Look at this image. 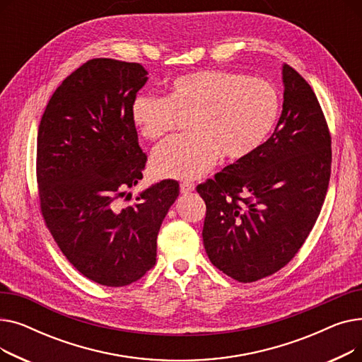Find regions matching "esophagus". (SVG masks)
Here are the masks:
<instances>
[{
    "label": "esophagus",
    "instance_id": "obj_1",
    "mask_svg": "<svg viewBox=\"0 0 362 362\" xmlns=\"http://www.w3.org/2000/svg\"><path fill=\"white\" fill-rule=\"evenodd\" d=\"M195 189V185L192 183V182H187V180H185V182H182L180 183V192L182 194H189V192H192Z\"/></svg>",
    "mask_w": 362,
    "mask_h": 362
}]
</instances>
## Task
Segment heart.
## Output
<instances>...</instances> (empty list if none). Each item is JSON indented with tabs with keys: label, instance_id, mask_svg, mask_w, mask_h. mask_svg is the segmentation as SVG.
<instances>
[{
	"label": "heart",
	"instance_id": "obj_1",
	"mask_svg": "<svg viewBox=\"0 0 362 362\" xmlns=\"http://www.w3.org/2000/svg\"><path fill=\"white\" fill-rule=\"evenodd\" d=\"M280 112L276 88L235 71L201 70L175 79L167 97L138 95L130 107L141 135L157 141L191 117V135L165 141L154 151L157 177L195 179L221 156L227 161L251 157L272 133Z\"/></svg>",
	"mask_w": 362,
	"mask_h": 362
}]
</instances>
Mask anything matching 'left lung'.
<instances>
[{"label": "left lung", "instance_id": "1", "mask_svg": "<svg viewBox=\"0 0 362 362\" xmlns=\"http://www.w3.org/2000/svg\"><path fill=\"white\" fill-rule=\"evenodd\" d=\"M283 111L273 135L245 160L197 186L206 205L204 246L229 277L251 283L283 269L320 216L332 136L310 83L283 66Z\"/></svg>", "mask_w": 362, "mask_h": 362}]
</instances>
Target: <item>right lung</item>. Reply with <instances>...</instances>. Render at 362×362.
<instances>
[{"instance_id": "right-lung-1", "label": "right lung", "mask_w": 362, "mask_h": 362, "mask_svg": "<svg viewBox=\"0 0 362 362\" xmlns=\"http://www.w3.org/2000/svg\"><path fill=\"white\" fill-rule=\"evenodd\" d=\"M146 74L139 63L86 62L55 89L37 130L47 229L73 267L103 286H127L154 267L160 226L179 197V183L167 179L119 205L144 177L146 154L130 107Z\"/></svg>"}]
</instances>
